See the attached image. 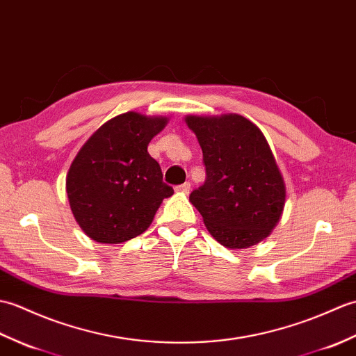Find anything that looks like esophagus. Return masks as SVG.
<instances>
[{
    "mask_svg": "<svg viewBox=\"0 0 356 356\" xmlns=\"http://www.w3.org/2000/svg\"><path fill=\"white\" fill-rule=\"evenodd\" d=\"M175 188H177V192H181V193H188V192H191V183H188V181H186V183L177 186Z\"/></svg>",
    "mask_w": 356,
    "mask_h": 356,
    "instance_id": "1",
    "label": "esophagus"
}]
</instances>
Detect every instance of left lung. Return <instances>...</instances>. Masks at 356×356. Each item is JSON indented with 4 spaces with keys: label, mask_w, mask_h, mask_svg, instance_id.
Masks as SVG:
<instances>
[{
    "label": "left lung",
    "mask_w": 356,
    "mask_h": 356,
    "mask_svg": "<svg viewBox=\"0 0 356 356\" xmlns=\"http://www.w3.org/2000/svg\"><path fill=\"white\" fill-rule=\"evenodd\" d=\"M202 149L204 184L191 202L210 234L228 248H248L265 239L282 216L285 183L270 145L247 118H186Z\"/></svg>",
    "instance_id": "obj_1"
}]
</instances>
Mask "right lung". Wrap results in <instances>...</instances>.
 <instances>
[{"mask_svg":"<svg viewBox=\"0 0 356 356\" xmlns=\"http://www.w3.org/2000/svg\"><path fill=\"white\" fill-rule=\"evenodd\" d=\"M168 118L124 113L92 134L67 175L70 207L100 243H122L147 230L173 188L163 181L147 145Z\"/></svg>","mask_w":356,"mask_h":356,"instance_id":"1","label":"right lung"}]
</instances>
